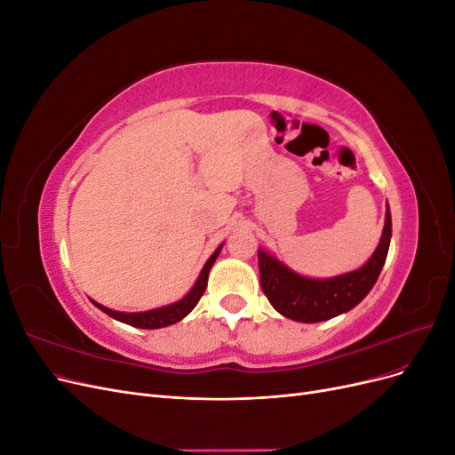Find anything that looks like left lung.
I'll use <instances>...</instances> for the list:
<instances>
[{"label": "left lung", "instance_id": "1", "mask_svg": "<svg viewBox=\"0 0 455 455\" xmlns=\"http://www.w3.org/2000/svg\"><path fill=\"white\" fill-rule=\"evenodd\" d=\"M391 243V212H385L383 235L366 264L334 279H307L288 269L279 259L258 251L259 284L269 304L298 323H321L353 309L376 284Z\"/></svg>", "mask_w": 455, "mask_h": 455}]
</instances>
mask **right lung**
Instances as JSON below:
<instances>
[{
	"instance_id": "obj_1",
	"label": "right lung",
	"mask_w": 455,
	"mask_h": 455,
	"mask_svg": "<svg viewBox=\"0 0 455 455\" xmlns=\"http://www.w3.org/2000/svg\"><path fill=\"white\" fill-rule=\"evenodd\" d=\"M220 251H222V246H218V249L214 251V254L206 259V264L199 275V279L196 283V286L191 288L189 294L184 296L180 301H176V304H171L167 307H159V309H151V311H144V313H119V311H112L108 309L100 304L94 306L102 309L106 315L114 316V319L125 323V324H131V326H136V328H146V330H154V328H163V326H171L178 321H182L184 316L188 313H191V309H194L197 304L201 296L204 294V288H206V281H209V273H211V267L216 261Z\"/></svg>"
}]
</instances>
